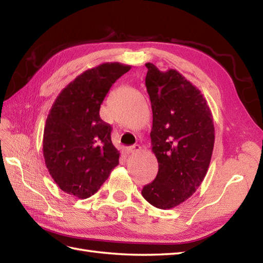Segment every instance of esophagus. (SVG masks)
Listing matches in <instances>:
<instances>
[{"label": "esophagus", "instance_id": "esophagus-1", "mask_svg": "<svg viewBox=\"0 0 263 263\" xmlns=\"http://www.w3.org/2000/svg\"><path fill=\"white\" fill-rule=\"evenodd\" d=\"M140 149H141V147L139 146V144H135V146H131V147L127 148V153L128 154H136L138 152H140Z\"/></svg>", "mask_w": 263, "mask_h": 263}]
</instances>
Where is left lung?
Returning <instances> with one entry per match:
<instances>
[{"mask_svg": "<svg viewBox=\"0 0 263 263\" xmlns=\"http://www.w3.org/2000/svg\"><path fill=\"white\" fill-rule=\"evenodd\" d=\"M146 66L158 173L141 193L150 204L166 210L187 200L204 180L215 143L214 119L203 95L180 72Z\"/></svg>", "mask_w": 263, "mask_h": 263, "instance_id": "obj_1", "label": "left lung"}]
</instances>
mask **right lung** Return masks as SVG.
<instances>
[{
	"mask_svg": "<svg viewBox=\"0 0 263 263\" xmlns=\"http://www.w3.org/2000/svg\"><path fill=\"white\" fill-rule=\"evenodd\" d=\"M131 65L107 62L78 76L55 99L43 138L45 165L65 193L87 199L96 193L119 165L111 127L99 116L111 85Z\"/></svg>",
	"mask_w": 263,
	"mask_h": 263,
	"instance_id": "1",
	"label": "right lung"
}]
</instances>
